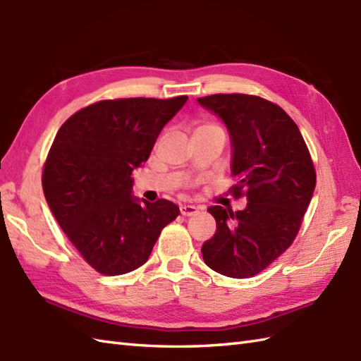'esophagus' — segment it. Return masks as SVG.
<instances>
[{"label":"esophagus","mask_w":361,"mask_h":361,"mask_svg":"<svg viewBox=\"0 0 361 361\" xmlns=\"http://www.w3.org/2000/svg\"><path fill=\"white\" fill-rule=\"evenodd\" d=\"M197 213V207L195 205H180V214L182 216H192Z\"/></svg>","instance_id":"1"}]
</instances>
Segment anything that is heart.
<instances>
[{"label": "heart", "instance_id": "b5f03b06", "mask_svg": "<svg viewBox=\"0 0 361 361\" xmlns=\"http://www.w3.org/2000/svg\"><path fill=\"white\" fill-rule=\"evenodd\" d=\"M209 127H217V126H213V124H204V126H199L197 128H209ZM196 128V130H197Z\"/></svg>", "mask_w": 361, "mask_h": 361}]
</instances>
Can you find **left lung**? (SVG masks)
I'll use <instances>...</instances> for the list:
<instances>
[{"label": "left lung", "instance_id": "left-lung-1", "mask_svg": "<svg viewBox=\"0 0 361 361\" xmlns=\"http://www.w3.org/2000/svg\"><path fill=\"white\" fill-rule=\"evenodd\" d=\"M197 102L225 124L234 195L247 188L248 200L235 213L221 205L208 208L216 233L202 245V257L222 276L252 277L295 239L315 188L311 156L295 122L276 104L239 93Z\"/></svg>", "mask_w": 361, "mask_h": 361}]
</instances>
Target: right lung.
<instances>
[{
    "label": "right lung",
    "instance_id": "right-lung-1",
    "mask_svg": "<svg viewBox=\"0 0 361 361\" xmlns=\"http://www.w3.org/2000/svg\"><path fill=\"white\" fill-rule=\"evenodd\" d=\"M188 96L101 101L58 130L42 171L56 222L90 267L121 276L142 267L179 207L133 196L131 171L147 162L157 136Z\"/></svg>",
    "mask_w": 361,
    "mask_h": 361
}]
</instances>
